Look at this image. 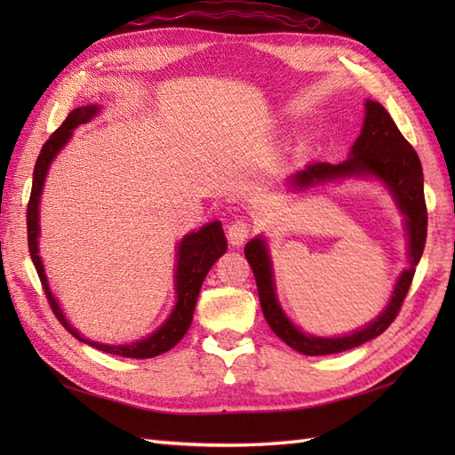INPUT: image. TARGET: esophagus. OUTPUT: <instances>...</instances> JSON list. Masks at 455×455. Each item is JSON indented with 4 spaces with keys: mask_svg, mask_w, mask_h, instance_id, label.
Returning a JSON list of instances; mask_svg holds the SVG:
<instances>
[{
    "mask_svg": "<svg viewBox=\"0 0 455 455\" xmlns=\"http://www.w3.org/2000/svg\"><path fill=\"white\" fill-rule=\"evenodd\" d=\"M248 236H250V222L244 219L230 222V225L227 227V238L233 246H243Z\"/></svg>",
    "mask_w": 455,
    "mask_h": 455,
    "instance_id": "obj_1",
    "label": "esophagus"
}]
</instances>
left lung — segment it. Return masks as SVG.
Returning a JSON list of instances; mask_svg holds the SVG:
<instances>
[{
    "label": "left lung",
    "instance_id": "left-lung-1",
    "mask_svg": "<svg viewBox=\"0 0 455 455\" xmlns=\"http://www.w3.org/2000/svg\"><path fill=\"white\" fill-rule=\"evenodd\" d=\"M346 178L381 180L385 188L391 191L395 201H397L404 215V225H407L404 228H407L409 235V267L399 275L389 305L385 307V311L375 321L365 324L360 331L338 338H321L301 332L289 321L277 303L272 259H269L267 254L266 240L259 236L252 238L244 248L246 259L256 277L259 305H262L269 328L287 346H291L293 350L305 355H326L352 350V347L362 346L387 331L389 324L397 318L404 297L409 293L414 269H417V264L420 262L424 243H427L428 212L427 201H424V176L420 158L409 140L403 137L397 124H395L391 115L385 111L381 103L371 100L365 101V121L362 132L354 142L350 156L344 162L308 164L305 170L295 172L289 181H291V186L297 191H303L318 186V183Z\"/></svg>",
    "mask_w": 455,
    "mask_h": 455
}]
</instances>
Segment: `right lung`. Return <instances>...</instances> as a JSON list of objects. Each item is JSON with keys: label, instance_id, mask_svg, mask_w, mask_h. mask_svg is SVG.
<instances>
[{"label": "right lung", "instance_id": "right-lung-1", "mask_svg": "<svg viewBox=\"0 0 455 455\" xmlns=\"http://www.w3.org/2000/svg\"><path fill=\"white\" fill-rule=\"evenodd\" d=\"M100 113V105H84V108L74 109L70 115H68L66 121L58 127L51 139L44 142V147L41 148V154H38L36 164H35V172H33V189H31V199H28L27 205V240H28V252H31V259L35 264V269L38 277H41V283L44 289V295L51 303L52 313L56 315L58 321L70 332L74 338H78L80 342L90 344L93 347H98L101 352H108L113 355H123V357H134V360H147V357L160 355L164 352L172 350L176 346L183 334L188 332V328L191 324L193 311H196V303L199 297V289L203 285V279L209 274V269L212 264L227 252V238L225 233H222V227L219 220H212L209 225L199 228L197 233L186 235L181 238V243L178 246V266H176V307L170 313L160 328H156L150 336L142 338V340H137L132 344H123V346H111V344H100L93 340H85V338L76 331V328L70 326V323L66 321L64 313L60 311V305L56 303V299L48 287L46 282V274L41 262V256H38V233H41V227H38V203H41V193L44 186V178L46 172L51 168L52 160L56 158V154L64 148V144L70 140L72 131L78 127V124H84L92 121L95 115Z\"/></svg>", "mask_w": 455, "mask_h": 455}]
</instances>
